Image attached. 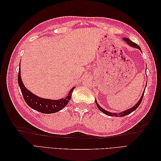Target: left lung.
Segmentation results:
<instances>
[{
    "instance_id": "8db88e82",
    "label": "left lung",
    "mask_w": 161,
    "mask_h": 161,
    "mask_svg": "<svg viewBox=\"0 0 161 161\" xmlns=\"http://www.w3.org/2000/svg\"><path fill=\"white\" fill-rule=\"evenodd\" d=\"M122 40H124L126 43H127L130 46L132 47L137 48V49L140 50L141 52H142V50H141V48L140 47V46H138L137 44H136V43H134L133 42H131L129 38L124 37V38H122ZM144 91H145V90L143 91V93H142V96H141L140 99H139V101L137 102V103H136L135 104V105H134V106L132 107V108H131L130 109H128L125 110V111H121V112H120V113H112V112H109V111H107V110L103 109V108H102L98 104V103H97V99H95V103H96V104H97V108H98V109H99L101 112H103V114H105L107 115H108V116H112V117H124V116H125V115H127L131 114V112H133L134 110H136V109H137V108H138V106L140 105V104L141 103V102H142V98H143V96H144Z\"/></svg>"
}]
</instances>
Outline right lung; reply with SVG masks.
Masks as SVG:
<instances>
[{
  "label": "right lung",
  "instance_id": "obj_1",
  "mask_svg": "<svg viewBox=\"0 0 161 161\" xmlns=\"http://www.w3.org/2000/svg\"><path fill=\"white\" fill-rule=\"evenodd\" d=\"M20 66L21 65H19V67H20ZM18 84L21 89L23 99L27 104L33 109L47 114L56 113V112L64 108L69 103V101L71 99L72 91L75 89V86L72 87L68 95L62 99L53 100L42 98V97L32 93L24 85L21 76V69H19L18 73Z\"/></svg>",
  "mask_w": 161,
  "mask_h": 161
}]
</instances>
